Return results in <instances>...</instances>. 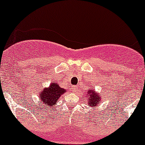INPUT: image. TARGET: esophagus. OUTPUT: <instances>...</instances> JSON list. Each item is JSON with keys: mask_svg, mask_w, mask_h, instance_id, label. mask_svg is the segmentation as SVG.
<instances>
[{"mask_svg": "<svg viewBox=\"0 0 145 145\" xmlns=\"http://www.w3.org/2000/svg\"><path fill=\"white\" fill-rule=\"evenodd\" d=\"M77 89H78V87H77L76 86H71V90H72V92H74V93H75V92H76Z\"/></svg>", "mask_w": 145, "mask_h": 145, "instance_id": "1", "label": "esophagus"}]
</instances>
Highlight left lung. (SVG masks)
<instances>
[{
  "label": "left lung",
  "instance_id": "obj_1",
  "mask_svg": "<svg viewBox=\"0 0 145 145\" xmlns=\"http://www.w3.org/2000/svg\"><path fill=\"white\" fill-rule=\"evenodd\" d=\"M88 97L87 99L88 106H97L99 104L101 103V95L96 93L95 91L93 90H90L88 92Z\"/></svg>",
  "mask_w": 145,
  "mask_h": 145
}]
</instances>
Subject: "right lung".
Wrapping results in <instances>:
<instances>
[{
    "instance_id": "add662e5",
    "label": "right lung",
    "mask_w": 145,
    "mask_h": 145,
    "mask_svg": "<svg viewBox=\"0 0 145 145\" xmlns=\"http://www.w3.org/2000/svg\"><path fill=\"white\" fill-rule=\"evenodd\" d=\"M66 91L65 89L59 87V85L57 83H50L49 87H45L40 90L39 103L40 102L41 106H45V107H48V109L52 108L57 104L59 97Z\"/></svg>"
}]
</instances>
